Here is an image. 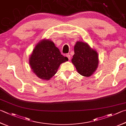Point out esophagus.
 Segmentation results:
<instances>
[{"mask_svg":"<svg viewBox=\"0 0 126 126\" xmlns=\"http://www.w3.org/2000/svg\"><path fill=\"white\" fill-rule=\"evenodd\" d=\"M66 57H67L68 59H69V60H70L71 57H70V54H67V55H66Z\"/></svg>","mask_w":126,"mask_h":126,"instance_id":"obj_1","label":"esophagus"}]
</instances>
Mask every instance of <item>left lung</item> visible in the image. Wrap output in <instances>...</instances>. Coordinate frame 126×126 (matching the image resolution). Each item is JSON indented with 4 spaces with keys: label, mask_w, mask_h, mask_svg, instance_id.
Segmentation results:
<instances>
[{
    "label": "left lung",
    "mask_w": 126,
    "mask_h": 126,
    "mask_svg": "<svg viewBox=\"0 0 126 126\" xmlns=\"http://www.w3.org/2000/svg\"><path fill=\"white\" fill-rule=\"evenodd\" d=\"M96 51L86 42L78 41L74 46V54L72 62L80 74L89 77L95 72L99 64Z\"/></svg>",
    "instance_id": "1"
}]
</instances>
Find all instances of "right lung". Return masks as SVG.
<instances>
[{
	"mask_svg": "<svg viewBox=\"0 0 126 126\" xmlns=\"http://www.w3.org/2000/svg\"><path fill=\"white\" fill-rule=\"evenodd\" d=\"M68 61L61 54L52 41L43 40L33 49L29 58V64L33 72L43 80H48L57 73L61 63Z\"/></svg>",
	"mask_w": 126,
	"mask_h": 126,
	"instance_id": "1",
	"label": "right lung"
}]
</instances>
